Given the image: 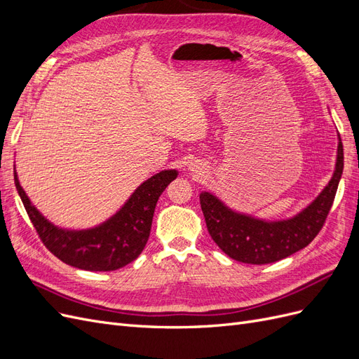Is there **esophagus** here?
Masks as SVG:
<instances>
[{"label": "esophagus", "mask_w": 359, "mask_h": 359, "mask_svg": "<svg viewBox=\"0 0 359 359\" xmlns=\"http://www.w3.org/2000/svg\"><path fill=\"white\" fill-rule=\"evenodd\" d=\"M189 170L198 177V175H202V173H203V166H201V163L194 161V163H190Z\"/></svg>", "instance_id": "obj_1"}]
</instances>
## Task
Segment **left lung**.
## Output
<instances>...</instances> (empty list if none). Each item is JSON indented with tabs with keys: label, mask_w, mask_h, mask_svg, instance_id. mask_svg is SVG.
Wrapping results in <instances>:
<instances>
[{
	"label": "left lung",
	"mask_w": 359,
	"mask_h": 359,
	"mask_svg": "<svg viewBox=\"0 0 359 359\" xmlns=\"http://www.w3.org/2000/svg\"><path fill=\"white\" fill-rule=\"evenodd\" d=\"M343 173V144L339 135L335 169L330 182L306 208L289 219L265 220L236 211L210 191L199 194L206 227L214 243L238 262L265 265L307 247L325 223Z\"/></svg>",
	"instance_id": "1"
}]
</instances>
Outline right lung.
Listing matches in <instances>:
<instances>
[{
    "mask_svg": "<svg viewBox=\"0 0 359 359\" xmlns=\"http://www.w3.org/2000/svg\"><path fill=\"white\" fill-rule=\"evenodd\" d=\"M178 177L177 169L160 170L130 194L109 219L86 229L53 224L32 205L15 170V186L29 219L49 252L64 264L85 271H115L142 253L160 194Z\"/></svg>",
    "mask_w": 359,
    "mask_h": 359,
    "instance_id": "add662e5",
    "label": "right lung"
}]
</instances>
